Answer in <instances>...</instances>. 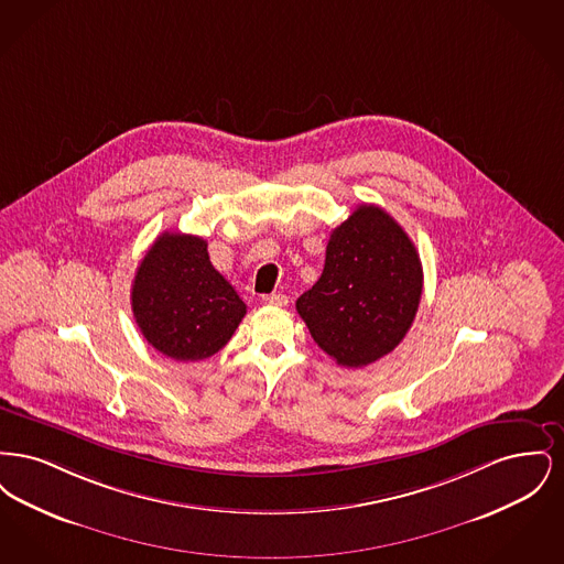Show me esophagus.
Segmentation results:
<instances>
[{
  "label": "esophagus",
  "mask_w": 564,
  "mask_h": 564,
  "mask_svg": "<svg viewBox=\"0 0 564 564\" xmlns=\"http://www.w3.org/2000/svg\"><path fill=\"white\" fill-rule=\"evenodd\" d=\"M262 300H264V304H269V306H288V302H290L285 294L264 295Z\"/></svg>",
  "instance_id": "obj_1"
}]
</instances>
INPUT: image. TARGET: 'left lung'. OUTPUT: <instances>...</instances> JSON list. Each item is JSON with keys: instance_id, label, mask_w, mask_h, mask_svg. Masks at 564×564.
<instances>
[{"instance_id": "1", "label": "left lung", "mask_w": 564, "mask_h": 564, "mask_svg": "<svg viewBox=\"0 0 564 564\" xmlns=\"http://www.w3.org/2000/svg\"><path fill=\"white\" fill-rule=\"evenodd\" d=\"M421 294L414 242L384 209L359 205L332 230L322 276L295 308L338 366L364 368L402 343Z\"/></svg>"}]
</instances>
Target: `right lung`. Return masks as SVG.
Instances as JSON below:
<instances>
[{
    "label": "right lung",
    "instance_id": "add662e5",
    "mask_svg": "<svg viewBox=\"0 0 564 564\" xmlns=\"http://www.w3.org/2000/svg\"><path fill=\"white\" fill-rule=\"evenodd\" d=\"M131 306L143 338L175 361L207 359L239 327L247 306L214 269L207 241L162 232L134 272Z\"/></svg>",
    "mask_w": 564,
    "mask_h": 564
}]
</instances>
